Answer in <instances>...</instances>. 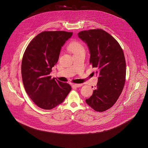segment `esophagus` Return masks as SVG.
I'll list each match as a JSON object with an SVG mask.
<instances>
[{
	"label": "esophagus",
	"mask_w": 148,
	"mask_h": 148,
	"mask_svg": "<svg viewBox=\"0 0 148 148\" xmlns=\"http://www.w3.org/2000/svg\"><path fill=\"white\" fill-rule=\"evenodd\" d=\"M83 85V84H73V86H74L75 87H77V88H79L80 86H82Z\"/></svg>",
	"instance_id": "34e87169"
}]
</instances>
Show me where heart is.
<instances>
[{"label": "heart", "instance_id": "heart-1", "mask_svg": "<svg viewBox=\"0 0 148 148\" xmlns=\"http://www.w3.org/2000/svg\"><path fill=\"white\" fill-rule=\"evenodd\" d=\"M68 49L71 51L73 55L85 51L84 47L82 43L77 41L71 42L68 47Z\"/></svg>", "mask_w": 148, "mask_h": 148}]
</instances>
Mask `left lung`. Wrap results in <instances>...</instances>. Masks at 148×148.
Returning <instances> with one entry per match:
<instances>
[{
	"label": "left lung",
	"mask_w": 148,
	"mask_h": 148,
	"mask_svg": "<svg viewBox=\"0 0 148 148\" xmlns=\"http://www.w3.org/2000/svg\"><path fill=\"white\" fill-rule=\"evenodd\" d=\"M77 35L86 44L90 64L97 69L99 74L95 90L85 102L97 112L106 111L116 103L125 84L126 63L123 51L113 36L102 29L82 31Z\"/></svg>",
	"instance_id": "left-lung-1"
}]
</instances>
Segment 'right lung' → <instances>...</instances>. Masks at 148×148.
Returning <instances> with one entry per match:
<instances>
[{
	"label": "right lung",
	"instance_id": "right-lung-1",
	"mask_svg": "<svg viewBox=\"0 0 148 148\" xmlns=\"http://www.w3.org/2000/svg\"><path fill=\"white\" fill-rule=\"evenodd\" d=\"M73 35L64 31L43 32L29 43L21 62V76L24 88L35 104L45 110L63 102L71 85L50 76L59 59L62 47Z\"/></svg>",
	"mask_w": 148,
	"mask_h": 148
}]
</instances>
